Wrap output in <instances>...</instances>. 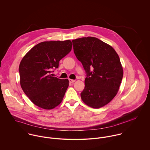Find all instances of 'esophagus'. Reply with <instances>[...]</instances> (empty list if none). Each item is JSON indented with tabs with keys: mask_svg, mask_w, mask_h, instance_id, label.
<instances>
[{
	"mask_svg": "<svg viewBox=\"0 0 150 150\" xmlns=\"http://www.w3.org/2000/svg\"><path fill=\"white\" fill-rule=\"evenodd\" d=\"M69 82H70V83H74V82L76 81L75 80H72V79H69Z\"/></svg>",
	"mask_w": 150,
	"mask_h": 150,
	"instance_id": "esophagus-1",
	"label": "esophagus"
}]
</instances>
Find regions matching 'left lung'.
I'll use <instances>...</instances> for the list:
<instances>
[{"instance_id": "left-lung-1", "label": "left lung", "mask_w": 150, "mask_h": 150, "mask_svg": "<svg viewBox=\"0 0 150 150\" xmlns=\"http://www.w3.org/2000/svg\"><path fill=\"white\" fill-rule=\"evenodd\" d=\"M72 42L74 52L87 75L81 99L89 107H103L116 96L122 80L119 56L111 45L96 38H82Z\"/></svg>"}]
</instances>
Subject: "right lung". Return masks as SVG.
Instances as JSON below:
<instances>
[{
  "label": "right lung",
  "instance_id": "add662e5",
  "mask_svg": "<svg viewBox=\"0 0 150 150\" xmlns=\"http://www.w3.org/2000/svg\"><path fill=\"white\" fill-rule=\"evenodd\" d=\"M70 40L39 43L23 57L19 66L22 89L38 107L51 110L62 101L69 86L68 79H59L50 73L71 50Z\"/></svg>",
  "mask_w": 150,
  "mask_h": 150
}]
</instances>
